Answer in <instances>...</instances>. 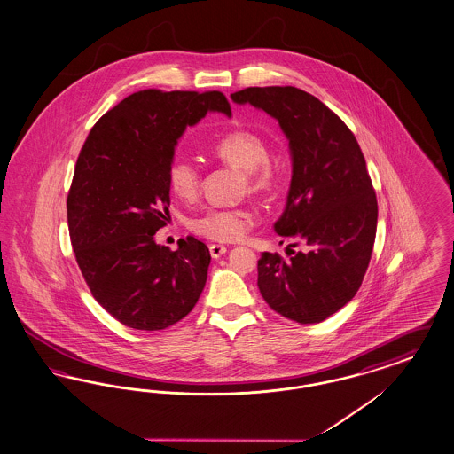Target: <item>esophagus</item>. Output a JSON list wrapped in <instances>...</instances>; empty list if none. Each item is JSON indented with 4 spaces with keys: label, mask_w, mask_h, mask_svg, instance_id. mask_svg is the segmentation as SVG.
<instances>
[{
    "label": "esophagus",
    "mask_w": 454,
    "mask_h": 454,
    "mask_svg": "<svg viewBox=\"0 0 454 454\" xmlns=\"http://www.w3.org/2000/svg\"><path fill=\"white\" fill-rule=\"evenodd\" d=\"M209 254L213 258H219L221 254H226V247L224 245H216V243H213V245H209Z\"/></svg>",
    "instance_id": "34e87169"
}]
</instances>
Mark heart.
Instances as JSON below:
<instances>
[{"mask_svg":"<svg viewBox=\"0 0 454 454\" xmlns=\"http://www.w3.org/2000/svg\"><path fill=\"white\" fill-rule=\"evenodd\" d=\"M213 153L221 162L245 170V189L260 194L273 184L270 150L267 142L248 129H235L223 135L213 145ZM170 191L184 200H192L200 187V174L191 160L177 157L167 168ZM254 213L247 207H209L191 219L189 228L198 235L215 241H238L254 224Z\"/></svg>","mask_w":454,"mask_h":454,"instance_id":"1","label":"heart"}]
</instances>
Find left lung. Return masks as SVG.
Instances as JSON below:
<instances>
[{
  "instance_id": "8db88e82",
  "label": "left lung",
  "mask_w": 454,
  "mask_h": 454,
  "mask_svg": "<svg viewBox=\"0 0 454 454\" xmlns=\"http://www.w3.org/2000/svg\"><path fill=\"white\" fill-rule=\"evenodd\" d=\"M231 99L269 113L291 146V189L273 230L304 250L262 254L260 294L287 319L321 323L355 297L373 252L379 206L362 148L336 113L302 90L247 88Z\"/></svg>"
}]
</instances>
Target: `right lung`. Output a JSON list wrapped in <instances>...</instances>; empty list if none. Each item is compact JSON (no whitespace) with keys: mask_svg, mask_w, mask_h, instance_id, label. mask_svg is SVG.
Wrapping results in <instances>:
<instances>
[{"mask_svg":"<svg viewBox=\"0 0 454 454\" xmlns=\"http://www.w3.org/2000/svg\"><path fill=\"white\" fill-rule=\"evenodd\" d=\"M231 116L219 91L133 92L91 128L74 170L67 223L92 297L121 325L159 331L185 317L206 286L211 254L194 236L155 243L167 224V168L177 140L207 111Z\"/></svg>","mask_w":454,"mask_h":454,"instance_id":"add662e5","label":"right lung"}]
</instances>
